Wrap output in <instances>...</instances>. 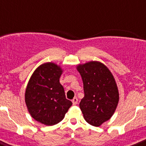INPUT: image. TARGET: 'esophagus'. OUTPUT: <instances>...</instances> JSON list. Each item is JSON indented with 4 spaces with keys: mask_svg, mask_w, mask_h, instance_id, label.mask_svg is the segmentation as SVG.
<instances>
[{
    "mask_svg": "<svg viewBox=\"0 0 146 146\" xmlns=\"http://www.w3.org/2000/svg\"><path fill=\"white\" fill-rule=\"evenodd\" d=\"M72 102H73V104H74V105H76V104H77V103H78V98H76V97L74 98L72 100Z\"/></svg>",
    "mask_w": 146,
    "mask_h": 146,
    "instance_id": "obj_1",
    "label": "esophagus"
}]
</instances>
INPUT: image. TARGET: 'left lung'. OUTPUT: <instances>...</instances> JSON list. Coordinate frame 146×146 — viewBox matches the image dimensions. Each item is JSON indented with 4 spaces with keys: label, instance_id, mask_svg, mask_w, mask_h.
<instances>
[{
    "label": "left lung",
    "instance_id": "left-lung-1",
    "mask_svg": "<svg viewBox=\"0 0 146 146\" xmlns=\"http://www.w3.org/2000/svg\"><path fill=\"white\" fill-rule=\"evenodd\" d=\"M77 70L84 90L80 108L88 123L99 127L112 117L117 106L119 93L115 80L108 68L98 61L80 64Z\"/></svg>",
    "mask_w": 146,
    "mask_h": 146
}]
</instances>
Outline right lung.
<instances>
[{"label":"right lung","mask_w":146,"mask_h":146,"mask_svg":"<svg viewBox=\"0 0 146 146\" xmlns=\"http://www.w3.org/2000/svg\"><path fill=\"white\" fill-rule=\"evenodd\" d=\"M62 69L54 63L39 66L31 76L25 93L26 106L38 122L53 126L64 119L72 105L60 83Z\"/></svg>","instance_id":"add662e5"}]
</instances>
